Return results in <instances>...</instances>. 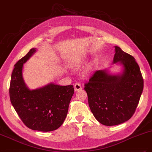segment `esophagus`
Returning a JSON list of instances; mask_svg holds the SVG:
<instances>
[{"mask_svg":"<svg viewBox=\"0 0 152 152\" xmlns=\"http://www.w3.org/2000/svg\"><path fill=\"white\" fill-rule=\"evenodd\" d=\"M74 89H75V91H78L82 89L81 85L80 84H79V83H76L74 85Z\"/></svg>","mask_w":152,"mask_h":152,"instance_id":"1","label":"esophagus"}]
</instances>
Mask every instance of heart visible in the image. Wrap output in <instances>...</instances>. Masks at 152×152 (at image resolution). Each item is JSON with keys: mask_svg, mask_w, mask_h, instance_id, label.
<instances>
[{"mask_svg": "<svg viewBox=\"0 0 152 152\" xmlns=\"http://www.w3.org/2000/svg\"><path fill=\"white\" fill-rule=\"evenodd\" d=\"M80 63L79 62H76V63H73V65H74L75 66H79V65H80Z\"/></svg>", "mask_w": 152, "mask_h": 152, "instance_id": "b5f03b06", "label": "heart"}]
</instances>
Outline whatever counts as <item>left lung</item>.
Here are the masks:
<instances>
[{
  "label": "left lung",
  "mask_w": 152,
  "mask_h": 152,
  "mask_svg": "<svg viewBox=\"0 0 152 152\" xmlns=\"http://www.w3.org/2000/svg\"><path fill=\"white\" fill-rule=\"evenodd\" d=\"M113 63L124 69L119 75L107 70L96 71L85 84L90 109L99 122L112 126L132 117L143 90V79L134 58L118 46L115 47Z\"/></svg>",
  "instance_id": "left-lung-1"
}]
</instances>
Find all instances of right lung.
Returning <instances> with one entry per match:
<instances>
[{
	"mask_svg": "<svg viewBox=\"0 0 152 152\" xmlns=\"http://www.w3.org/2000/svg\"><path fill=\"white\" fill-rule=\"evenodd\" d=\"M35 51V49H31L15 64L10 82V99L26 127L42 132L53 131L65 121L74 89L72 85L61 86L50 83L30 90L23 78L22 70L23 64Z\"/></svg>",
	"mask_w": 152,
	"mask_h": 152,
	"instance_id": "1",
	"label": "right lung"
}]
</instances>
